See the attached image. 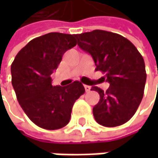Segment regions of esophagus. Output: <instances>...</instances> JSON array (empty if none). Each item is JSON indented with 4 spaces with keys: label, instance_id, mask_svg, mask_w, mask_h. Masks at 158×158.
<instances>
[{
    "label": "esophagus",
    "instance_id": "1",
    "mask_svg": "<svg viewBox=\"0 0 158 158\" xmlns=\"http://www.w3.org/2000/svg\"><path fill=\"white\" fill-rule=\"evenodd\" d=\"M84 88H85L86 92H89V91L90 90V87H89V86H88V85H84Z\"/></svg>",
    "mask_w": 158,
    "mask_h": 158
}]
</instances>
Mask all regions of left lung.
Instances as JSON below:
<instances>
[{
  "label": "left lung",
  "mask_w": 158,
  "mask_h": 158,
  "mask_svg": "<svg viewBox=\"0 0 158 158\" xmlns=\"http://www.w3.org/2000/svg\"><path fill=\"white\" fill-rule=\"evenodd\" d=\"M78 46L92 56L96 69L105 74L110 87L103 91L98 87L100 101L93 107L96 122L115 127L128 122L135 113L143 96L146 80L142 55L127 38L103 30L76 35Z\"/></svg>",
  "instance_id": "8db88e82"
}]
</instances>
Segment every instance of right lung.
Segmentation results:
<instances>
[{
  "label": "right lung",
  "instance_id": "obj_1",
  "mask_svg": "<svg viewBox=\"0 0 158 158\" xmlns=\"http://www.w3.org/2000/svg\"><path fill=\"white\" fill-rule=\"evenodd\" d=\"M76 45V35L49 33L31 40L12 63V84L19 104L41 128L56 130L66 126L75 102L85 92L77 80L66 87L52 85L51 74L64 53Z\"/></svg>",
  "mask_w": 158,
  "mask_h": 158
}]
</instances>
